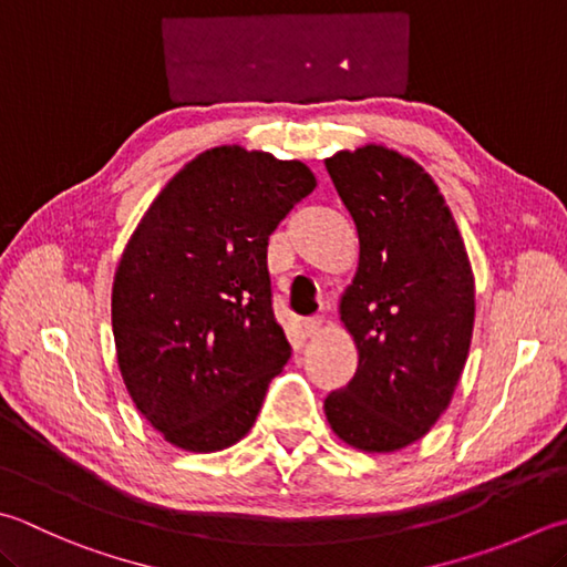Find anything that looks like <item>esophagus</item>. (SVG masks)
I'll return each instance as SVG.
<instances>
[{
	"instance_id": "esophagus-1",
	"label": "esophagus",
	"mask_w": 567,
	"mask_h": 567,
	"mask_svg": "<svg viewBox=\"0 0 567 567\" xmlns=\"http://www.w3.org/2000/svg\"><path fill=\"white\" fill-rule=\"evenodd\" d=\"M320 326H323V318L320 316H313V318H306L303 323H301V328H303V336L306 338H313L318 330H320Z\"/></svg>"
}]
</instances>
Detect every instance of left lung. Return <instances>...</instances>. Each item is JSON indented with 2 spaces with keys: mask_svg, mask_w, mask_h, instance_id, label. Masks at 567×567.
Segmentation results:
<instances>
[{
  "mask_svg": "<svg viewBox=\"0 0 567 567\" xmlns=\"http://www.w3.org/2000/svg\"><path fill=\"white\" fill-rule=\"evenodd\" d=\"M326 169L358 227L360 261L340 303L358 370L323 410L355 450L394 452L450 408L474 330L472 266L444 197L410 157L368 145Z\"/></svg>",
  "mask_w": 567,
  "mask_h": 567,
  "instance_id": "8db88e82",
  "label": "left lung"
}]
</instances>
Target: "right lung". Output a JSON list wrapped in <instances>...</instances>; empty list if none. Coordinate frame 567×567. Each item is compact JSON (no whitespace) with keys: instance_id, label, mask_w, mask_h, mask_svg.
<instances>
[{"instance_id":"add662e5","label":"right lung","mask_w":567,"mask_h":567,"mask_svg":"<svg viewBox=\"0 0 567 567\" xmlns=\"http://www.w3.org/2000/svg\"><path fill=\"white\" fill-rule=\"evenodd\" d=\"M313 187L298 159L215 147L169 179L127 241L111 303L117 365L179 450L239 442L291 358L266 247Z\"/></svg>"}]
</instances>
